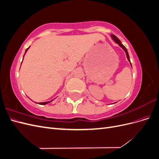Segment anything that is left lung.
Wrapping results in <instances>:
<instances>
[{"instance_id": "obj_1", "label": "left lung", "mask_w": 159, "mask_h": 159, "mask_svg": "<svg viewBox=\"0 0 159 159\" xmlns=\"http://www.w3.org/2000/svg\"><path fill=\"white\" fill-rule=\"evenodd\" d=\"M111 38H112V39L116 42V43H117V44L121 46L122 48L125 50V53H126V55H127V59H128V60L130 61V63H131V61H130V59H129V54H128V52H127V48L125 47L123 44H122V43L121 42V41H120V40L119 39V38L116 36H115V35H113V34H111Z\"/></svg>"}]
</instances>
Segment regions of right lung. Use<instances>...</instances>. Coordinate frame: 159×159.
I'll list each match as a JSON object with an SVG mask.
<instances>
[{"mask_svg":"<svg viewBox=\"0 0 159 159\" xmlns=\"http://www.w3.org/2000/svg\"><path fill=\"white\" fill-rule=\"evenodd\" d=\"M30 48V47H29ZM28 48L26 50V51H25V53L27 52V50H28V48ZM50 102H43V103H38V104H40V105H46V104H47V103H50Z\"/></svg>","mask_w":159,"mask_h":159,"instance_id":"add662e5","label":"right lung"}]
</instances>
